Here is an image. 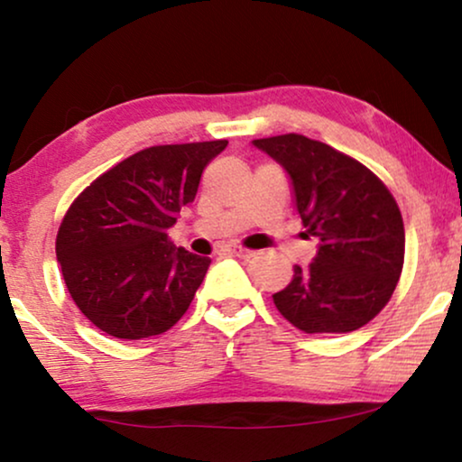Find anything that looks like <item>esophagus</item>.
<instances>
[{
  "label": "esophagus",
  "mask_w": 462,
  "mask_h": 462,
  "mask_svg": "<svg viewBox=\"0 0 462 462\" xmlns=\"http://www.w3.org/2000/svg\"><path fill=\"white\" fill-rule=\"evenodd\" d=\"M232 254H235L236 257H241V260H251V257H255V251H249V249H241V247H235L230 249Z\"/></svg>",
  "instance_id": "esophagus-1"
}]
</instances>
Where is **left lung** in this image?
Listing matches in <instances>:
<instances>
[{"label":"left lung","mask_w":462,"mask_h":462,"mask_svg":"<svg viewBox=\"0 0 462 462\" xmlns=\"http://www.w3.org/2000/svg\"><path fill=\"white\" fill-rule=\"evenodd\" d=\"M291 181L295 211L319 238L309 268L274 293V306L304 334L364 328L391 300L403 268L399 207L370 169L304 134L255 139Z\"/></svg>","instance_id":"obj_1"}]
</instances>
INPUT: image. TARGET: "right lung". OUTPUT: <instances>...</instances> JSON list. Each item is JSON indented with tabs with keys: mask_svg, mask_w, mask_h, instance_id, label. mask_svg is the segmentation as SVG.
Wrapping results in <instances>:
<instances>
[{
	"mask_svg": "<svg viewBox=\"0 0 462 462\" xmlns=\"http://www.w3.org/2000/svg\"><path fill=\"white\" fill-rule=\"evenodd\" d=\"M226 145L147 147L73 200L59 227L57 260L73 302L98 329L141 340L186 315L211 260L175 247L167 230Z\"/></svg>",
	"mask_w": 462,
	"mask_h": 462,
	"instance_id": "obj_1",
	"label": "right lung"
}]
</instances>
